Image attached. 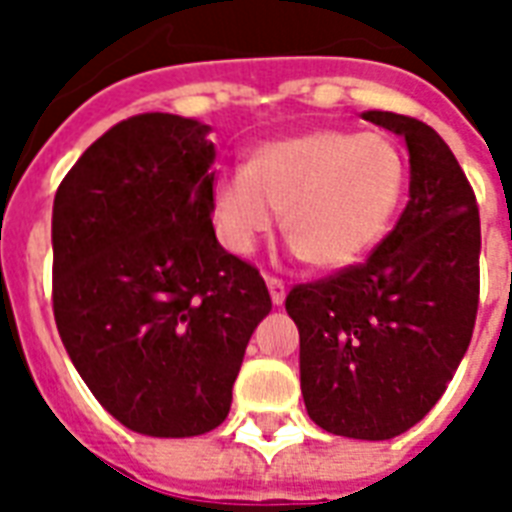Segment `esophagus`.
Returning a JSON list of instances; mask_svg holds the SVG:
<instances>
[{"instance_id": "esophagus-1", "label": "esophagus", "mask_w": 512, "mask_h": 512, "mask_svg": "<svg viewBox=\"0 0 512 512\" xmlns=\"http://www.w3.org/2000/svg\"><path fill=\"white\" fill-rule=\"evenodd\" d=\"M265 284H268V292H271V303L279 308L284 305V297H287V287H284V281L276 279V276H265Z\"/></svg>"}]
</instances>
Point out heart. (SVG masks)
I'll return each instance as SVG.
<instances>
[{
    "label": "heart",
    "instance_id": "heart-1",
    "mask_svg": "<svg viewBox=\"0 0 512 512\" xmlns=\"http://www.w3.org/2000/svg\"><path fill=\"white\" fill-rule=\"evenodd\" d=\"M404 180L398 148L377 132L311 130L271 140L217 183V228L244 255L284 212V236L297 255L337 271L385 236Z\"/></svg>",
    "mask_w": 512,
    "mask_h": 512
}]
</instances>
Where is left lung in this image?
I'll return each instance as SVG.
<instances>
[{"instance_id": "8db88e82", "label": "left lung", "mask_w": 512, "mask_h": 512, "mask_svg": "<svg viewBox=\"0 0 512 512\" xmlns=\"http://www.w3.org/2000/svg\"><path fill=\"white\" fill-rule=\"evenodd\" d=\"M409 148V201L364 263L297 284L305 409L327 433L388 441L444 396L478 313L481 217L441 135L420 119L366 111Z\"/></svg>"}]
</instances>
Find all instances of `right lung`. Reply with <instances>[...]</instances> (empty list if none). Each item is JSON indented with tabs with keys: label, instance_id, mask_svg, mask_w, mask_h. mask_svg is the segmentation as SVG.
<instances>
[{
	"label": "right lung",
	"instance_id": "1",
	"mask_svg": "<svg viewBox=\"0 0 512 512\" xmlns=\"http://www.w3.org/2000/svg\"><path fill=\"white\" fill-rule=\"evenodd\" d=\"M209 124L138 114L92 143L52 204V311L92 396L124 428L201 436L231 409L271 313L255 265L212 228Z\"/></svg>",
	"mask_w": 512,
	"mask_h": 512
}]
</instances>
